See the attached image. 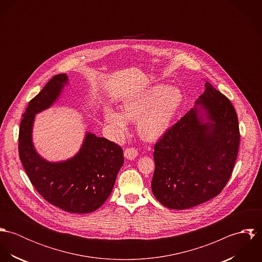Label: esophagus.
I'll return each mask as SVG.
<instances>
[{
  "label": "esophagus",
  "mask_w": 262,
  "mask_h": 262,
  "mask_svg": "<svg viewBox=\"0 0 262 262\" xmlns=\"http://www.w3.org/2000/svg\"><path fill=\"white\" fill-rule=\"evenodd\" d=\"M124 155H125V157L127 159L132 160V159L136 158V156L138 155V152L134 147H128V148H126L125 151H124Z\"/></svg>",
  "instance_id": "34e87169"
}]
</instances>
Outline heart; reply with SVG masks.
<instances>
[{
    "instance_id": "heart-1",
    "label": "heart",
    "mask_w": 262,
    "mask_h": 262,
    "mask_svg": "<svg viewBox=\"0 0 262 262\" xmlns=\"http://www.w3.org/2000/svg\"><path fill=\"white\" fill-rule=\"evenodd\" d=\"M183 103L184 94L179 88L156 84L125 99L121 114L106 109L104 116L117 137L127 133L126 120L137 121L140 137L156 141L168 131Z\"/></svg>"
}]
</instances>
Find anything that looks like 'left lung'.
Instances as JSON below:
<instances>
[{
  "label": "left lung",
  "mask_w": 262,
  "mask_h": 262,
  "mask_svg": "<svg viewBox=\"0 0 262 262\" xmlns=\"http://www.w3.org/2000/svg\"><path fill=\"white\" fill-rule=\"evenodd\" d=\"M239 143L238 117L233 105L207 82L194 108L154 146L151 183L154 196L164 207L176 210L217 196L231 178Z\"/></svg>",
  "instance_id": "left-lung-1"
}]
</instances>
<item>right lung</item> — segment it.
<instances>
[{"label": "right lung", "mask_w": 262, "mask_h": 262, "mask_svg": "<svg viewBox=\"0 0 262 262\" xmlns=\"http://www.w3.org/2000/svg\"><path fill=\"white\" fill-rule=\"evenodd\" d=\"M68 82L66 74L54 75L28 104L19 130V157L41 196L63 211L86 214L99 209L111 194L124 163L123 149L112 141L86 133L82 146L62 162L43 159L32 143L35 114L49 108Z\"/></svg>", "instance_id": "right-lung-1"}]
</instances>
